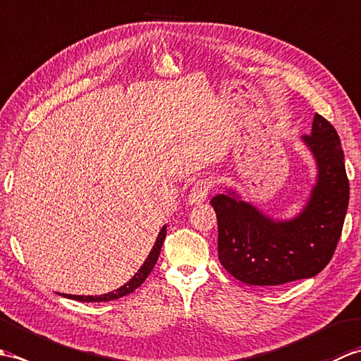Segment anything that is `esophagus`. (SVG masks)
Masks as SVG:
<instances>
[{
    "label": "esophagus",
    "mask_w": 361,
    "mask_h": 361,
    "mask_svg": "<svg viewBox=\"0 0 361 361\" xmlns=\"http://www.w3.org/2000/svg\"><path fill=\"white\" fill-rule=\"evenodd\" d=\"M211 180L209 178H200L198 180L195 185L192 186L189 192V198L188 202L189 204H200L203 203L206 198H208L209 194V189H211Z\"/></svg>",
    "instance_id": "obj_1"
}]
</instances>
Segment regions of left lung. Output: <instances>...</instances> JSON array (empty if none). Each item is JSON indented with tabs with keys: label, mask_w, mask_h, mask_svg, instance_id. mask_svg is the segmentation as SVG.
Segmentation results:
<instances>
[{
	"label": "left lung",
	"mask_w": 361,
	"mask_h": 361,
	"mask_svg": "<svg viewBox=\"0 0 361 361\" xmlns=\"http://www.w3.org/2000/svg\"><path fill=\"white\" fill-rule=\"evenodd\" d=\"M317 164V178L302 209L273 219L228 188L211 200L219 224V259L248 286L278 287L313 278L331 262L349 204V181L338 133L315 114L301 136Z\"/></svg>",
	"instance_id": "1"
}]
</instances>
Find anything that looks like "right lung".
Returning <instances> with one entry per match:
<instances>
[{"label": "right lung", "instance_id": "add662e5", "mask_svg": "<svg viewBox=\"0 0 361 361\" xmlns=\"http://www.w3.org/2000/svg\"><path fill=\"white\" fill-rule=\"evenodd\" d=\"M166 233H167V226L164 225L163 228L159 229L157 242H155V245H153V248L149 252V256H147V259H145V262L142 264V267L140 268V270H137V273L133 276L132 279H130L127 283H124L122 287H119L118 290L110 291V293L102 295V296H75V295H63V296L71 298V299H78V301H85V302H102V301H113V299H119L122 296H127L130 293H133V291L137 287H140L145 279H147V276L153 270V267H155L158 256H159L161 247H163V242L166 239Z\"/></svg>", "mask_w": 361, "mask_h": 361}]
</instances>
